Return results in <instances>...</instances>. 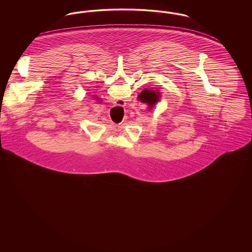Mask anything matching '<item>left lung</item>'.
Here are the masks:
<instances>
[{"label": "left lung", "instance_id": "obj_1", "mask_svg": "<svg viewBox=\"0 0 252 252\" xmlns=\"http://www.w3.org/2000/svg\"><path fill=\"white\" fill-rule=\"evenodd\" d=\"M159 97L160 95L158 93H155L154 91H150V90H144L139 95L140 100L144 103H147L149 107H153L154 105H156Z\"/></svg>", "mask_w": 252, "mask_h": 252}]
</instances>
